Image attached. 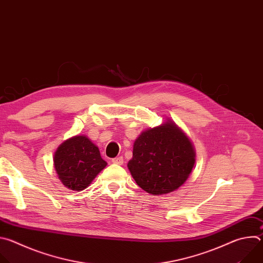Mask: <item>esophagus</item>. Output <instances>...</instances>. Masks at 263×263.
<instances>
[{"label":"esophagus","mask_w":263,"mask_h":263,"mask_svg":"<svg viewBox=\"0 0 263 263\" xmlns=\"http://www.w3.org/2000/svg\"><path fill=\"white\" fill-rule=\"evenodd\" d=\"M112 163L115 164H119V165H122L124 163V159L123 157H116V158H112Z\"/></svg>","instance_id":"esophagus-1"}]
</instances>
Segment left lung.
I'll list each match as a JSON object with an SVG mask.
<instances>
[{
  "label": "left lung",
  "mask_w": 263,
  "mask_h": 263,
  "mask_svg": "<svg viewBox=\"0 0 263 263\" xmlns=\"http://www.w3.org/2000/svg\"><path fill=\"white\" fill-rule=\"evenodd\" d=\"M195 157L191 140L174 123H166L139 135L128 167L144 192L166 195L184 184L192 173Z\"/></svg>",
  "instance_id": "8db88e82"
}]
</instances>
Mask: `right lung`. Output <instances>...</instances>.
I'll use <instances>...</instances> for the list:
<instances>
[{
  "label": "right lung",
  "mask_w": 263,
  "mask_h": 263,
  "mask_svg": "<svg viewBox=\"0 0 263 263\" xmlns=\"http://www.w3.org/2000/svg\"><path fill=\"white\" fill-rule=\"evenodd\" d=\"M54 165L61 182L71 191H83L107 165L98 146L86 136H73L59 145Z\"/></svg>",
  "instance_id": "add662e5"
}]
</instances>
